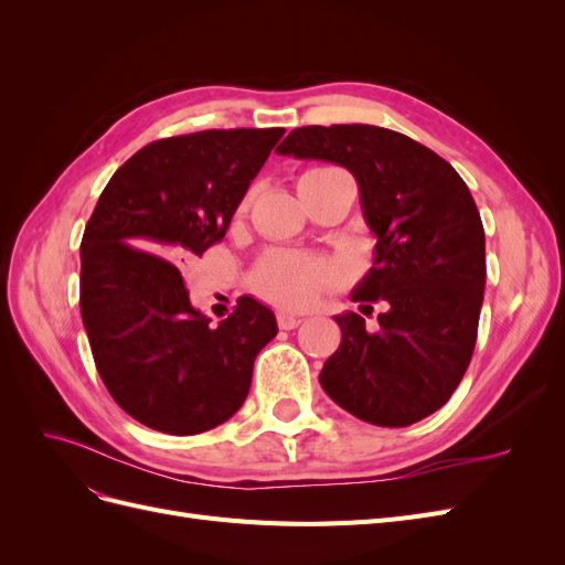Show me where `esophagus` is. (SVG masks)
I'll return each instance as SVG.
<instances>
[{"mask_svg": "<svg viewBox=\"0 0 565 565\" xmlns=\"http://www.w3.org/2000/svg\"><path fill=\"white\" fill-rule=\"evenodd\" d=\"M299 324H301V318H297L292 313H280L278 316V328L280 330H295V328H299Z\"/></svg>", "mask_w": 565, "mask_h": 565, "instance_id": "esophagus-1", "label": "esophagus"}]
</instances>
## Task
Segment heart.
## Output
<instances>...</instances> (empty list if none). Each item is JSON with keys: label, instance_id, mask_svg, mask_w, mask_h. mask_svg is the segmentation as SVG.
I'll return each instance as SVG.
<instances>
[{"label": "heart", "instance_id": "1", "mask_svg": "<svg viewBox=\"0 0 565 565\" xmlns=\"http://www.w3.org/2000/svg\"><path fill=\"white\" fill-rule=\"evenodd\" d=\"M339 174L332 167H311L299 177V188L320 179ZM252 193H247L237 204V216L249 210ZM341 282L339 264L322 259V256L295 254V252H270L256 264L252 273V287L256 295H262L270 303L282 309H303L309 306L322 289Z\"/></svg>", "mask_w": 565, "mask_h": 565}]
</instances>
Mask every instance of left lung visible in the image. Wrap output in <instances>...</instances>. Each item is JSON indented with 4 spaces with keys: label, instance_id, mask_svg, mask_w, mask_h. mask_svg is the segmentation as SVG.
<instances>
[{
    "label": "left lung",
    "instance_id": "8db88e82",
    "mask_svg": "<svg viewBox=\"0 0 565 565\" xmlns=\"http://www.w3.org/2000/svg\"><path fill=\"white\" fill-rule=\"evenodd\" d=\"M278 156L347 167L361 191L374 262L353 287L367 316H334L324 393L353 417L409 426L446 405L469 367L486 287V233L467 183L434 150L384 127H299Z\"/></svg>",
    "mask_w": 565,
    "mask_h": 565
}]
</instances>
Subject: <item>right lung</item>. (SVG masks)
Listing matches in <instances>:
<instances>
[{"mask_svg":"<svg viewBox=\"0 0 565 565\" xmlns=\"http://www.w3.org/2000/svg\"><path fill=\"white\" fill-rule=\"evenodd\" d=\"M285 129H207L148 143L100 193L79 247V311L113 401L148 429L210 431L245 403L254 358L278 334L268 306L237 299L216 328L181 270L224 241Z\"/></svg>","mask_w":565,"mask_h":565,"instance_id":"right-lung-1","label":"right lung"}]
</instances>
